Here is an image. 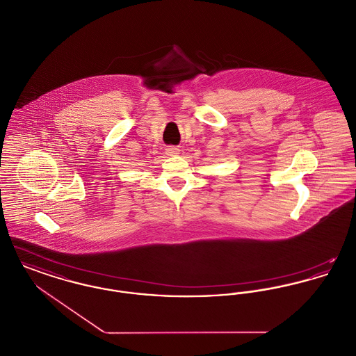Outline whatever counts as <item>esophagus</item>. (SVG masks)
<instances>
[{"label": "esophagus", "mask_w": 356, "mask_h": 356, "mask_svg": "<svg viewBox=\"0 0 356 356\" xmlns=\"http://www.w3.org/2000/svg\"><path fill=\"white\" fill-rule=\"evenodd\" d=\"M165 153H167L168 156H177V154L180 153V149H179L177 147H173V145H170V147H168V148L165 149Z\"/></svg>", "instance_id": "34e87169"}]
</instances>
